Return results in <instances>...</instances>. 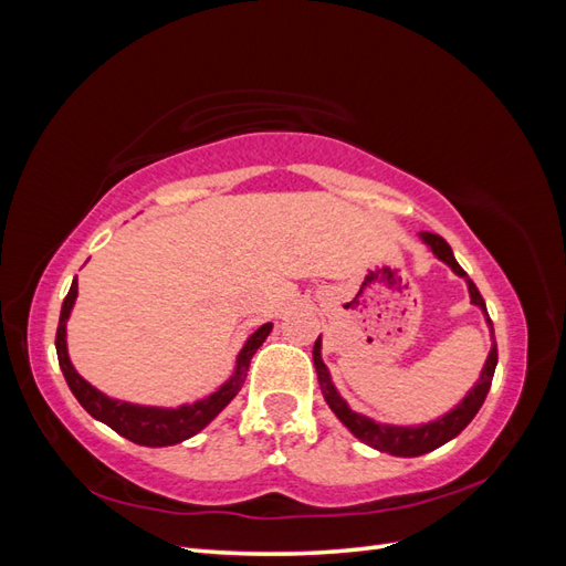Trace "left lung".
<instances>
[{
  "label": "left lung",
  "mask_w": 566,
  "mask_h": 566,
  "mask_svg": "<svg viewBox=\"0 0 566 566\" xmlns=\"http://www.w3.org/2000/svg\"><path fill=\"white\" fill-rule=\"evenodd\" d=\"M419 239H422V243L429 248V251L437 255L441 262H446V265H449L458 274V277L465 280L468 292H470V304H475L484 313V321H488V325H490L492 349L488 354V361H484V366H482L478 384L468 390V396L461 402H458L453 410H449L437 419H431V422H427V424L402 427V424L376 422V419H371V417H366L361 412H354L352 407L347 405V400L339 396L335 384H333V378H331V371H327V366L323 364V357H321V337L315 339V345H313L315 374H318V384H321V390H323V398H325L327 407H331V410L337 415L339 422H343L359 441H364L366 446H371V449H376L380 453H390V455H400V458L424 455L433 449H439V446L449 443L451 439H455L458 433H461L472 422V417L478 415L484 398H488L492 378H494V369H496L494 327H492V321L488 315V306H484V298L480 296L475 282H472L468 277V272L461 265H458L451 245L446 243L439 233L422 231V233H419Z\"/></svg>",
  "instance_id": "left-lung-1"
}]
</instances>
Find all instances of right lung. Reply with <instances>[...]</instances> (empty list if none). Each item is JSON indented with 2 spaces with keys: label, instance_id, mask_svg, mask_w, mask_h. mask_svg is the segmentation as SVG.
Returning a JSON list of instances; mask_svg holds the SVG:
<instances>
[{
  "label": "right lung",
  "instance_id": "right-lung-1",
  "mask_svg": "<svg viewBox=\"0 0 566 566\" xmlns=\"http://www.w3.org/2000/svg\"><path fill=\"white\" fill-rule=\"evenodd\" d=\"M76 294H78V284L74 280L70 286L67 298L62 301L60 325H57V335H55V349H57V359H60V369L64 374V380H67V386L74 392V398L91 417L98 419V422H103V424H108L113 431H117L120 437L129 439L133 443L151 446V449H161V446H174V443L186 441L212 422L223 407L239 396L253 354L272 333V323H265L245 339L243 349L239 352V357H235L233 374L229 376V380H223L219 390H214L212 396L195 400L190 405L188 402L178 405V407L135 405V402H125V400H115L111 396H105V392H101L98 388L91 386L88 380L78 376L72 366L70 354H67V321H70L72 308H74Z\"/></svg>",
  "mask_w": 566,
  "mask_h": 566
}]
</instances>
